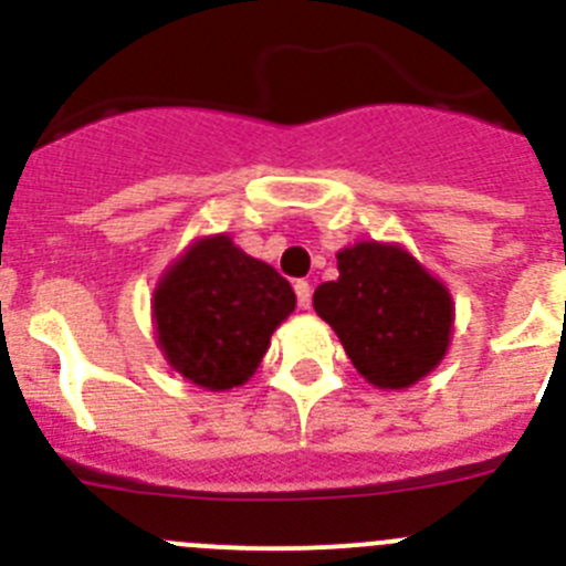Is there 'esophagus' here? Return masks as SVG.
Masks as SVG:
<instances>
[{
	"mask_svg": "<svg viewBox=\"0 0 566 566\" xmlns=\"http://www.w3.org/2000/svg\"><path fill=\"white\" fill-rule=\"evenodd\" d=\"M294 292H297L300 308L312 306V286H308V280H297V283H294Z\"/></svg>",
	"mask_w": 566,
	"mask_h": 566,
	"instance_id": "1",
	"label": "esophagus"
}]
</instances>
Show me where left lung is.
I'll return each instance as SVG.
<instances>
[{"label": "left lung", "instance_id": "obj_1", "mask_svg": "<svg viewBox=\"0 0 566 566\" xmlns=\"http://www.w3.org/2000/svg\"><path fill=\"white\" fill-rule=\"evenodd\" d=\"M339 277L319 283L314 312L377 388H411L442 363L453 332L451 292L397 243L359 240L337 252Z\"/></svg>", "mask_w": 566, "mask_h": 566}]
</instances>
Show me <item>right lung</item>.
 <instances>
[{"label": "right lung", "instance_id": "add662e5", "mask_svg": "<svg viewBox=\"0 0 566 566\" xmlns=\"http://www.w3.org/2000/svg\"><path fill=\"white\" fill-rule=\"evenodd\" d=\"M292 286L229 234L195 240L153 294L155 339L175 371L207 391L243 385L274 328L294 312Z\"/></svg>", "mask_w": 566, "mask_h": 566}]
</instances>
